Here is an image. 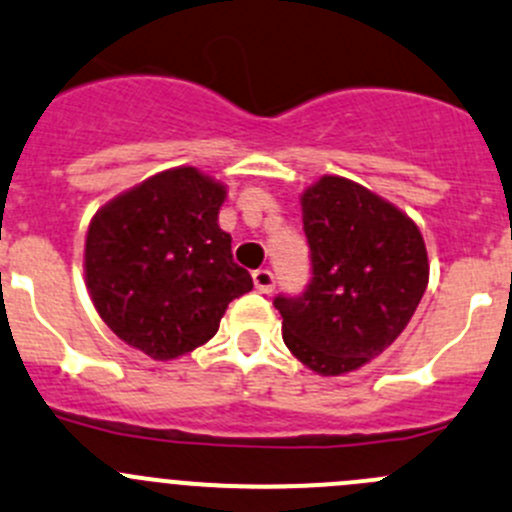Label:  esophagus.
<instances>
[{
  "mask_svg": "<svg viewBox=\"0 0 512 512\" xmlns=\"http://www.w3.org/2000/svg\"><path fill=\"white\" fill-rule=\"evenodd\" d=\"M252 282H255L257 290L265 292V295H270V292L275 290V275H272V270H267V267H260V270L252 272Z\"/></svg>",
  "mask_w": 512,
  "mask_h": 512,
  "instance_id": "obj_1",
  "label": "esophagus"
}]
</instances>
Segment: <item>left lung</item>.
I'll return each mask as SVG.
<instances>
[{
    "instance_id": "obj_1",
    "label": "left lung",
    "mask_w": 512,
    "mask_h": 512,
    "mask_svg": "<svg viewBox=\"0 0 512 512\" xmlns=\"http://www.w3.org/2000/svg\"><path fill=\"white\" fill-rule=\"evenodd\" d=\"M312 277L305 292L277 295L282 340L320 375L357 370L400 332L428 287L418 225L345 177L325 175L302 192Z\"/></svg>"
}]
</instances>
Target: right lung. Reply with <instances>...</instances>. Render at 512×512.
Listing matches in <instances>:
<instances>
[{
  "label": "right lung",
  "instance_id": "obj_1",
  "mask_svg": "<svg viewBox=\"0 0 512 512\" xmlns=\"http://www.w3.org/2000/svg\"><path fill=\"white\" fill-rule=\"evenodd\" d=\"M225 187L195 167L160 172L89 222L84 275L109 330L155 360L205 345L227 305L252 290L217 225Z\"/></svg>",
  "mask_w": 512,
  "mask_h": 512
}]
</instances>
